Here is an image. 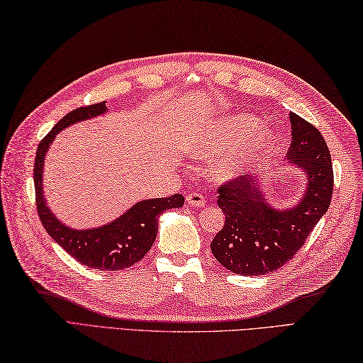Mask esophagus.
Returning <instances> with one entry per match:
<instances>
[{"label":"esophagus","mask_w":363,"mask_h":363,"mask_svg":"<svg viewBox=\"0 0 363 363\" xmlns=\"http://www.w3.org/2000/svg\"><path fill=\"white\" fill-rule=\"evenodd\" d=\"M186 202L192 206H203L205 205V197L202 194H199V192H191L186 197Z\"/></svg>","instance_id":"esophagus-1"}]
</instances>
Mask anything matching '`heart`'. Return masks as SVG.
I'll return each instance as SVG.
<instances>
[{"mask_svg":"<svg viewBox=\"0 0 363 363\" xmlns=\"http://www.w3.org/2000/svg\"><path fill=\"white\" fill-rule=\"evenodd\" d=\"M257 130L258 119L254 116L225 117L199 131L189 144V152L201 160H216L213 164L214 179H238L274 143L271 131L257 133Z\"/></svg>","mask_w":363,"mask_h":363,"instance_id":"1","label":"heart"}]
</instances>
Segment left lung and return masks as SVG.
<instances>
[{"label": "left lung", "mask_w": 363, "mask_h": 363, "mask_svg": "<svg viewBox=\"0 0 363 363\" xmlns=\"http://www.w3.org/2000/svg\"><path fill=\"white\" fill-rule=\"evenodd\" d=\"M290 123L288 160L308 180L298 205L284 211L272 208L254 177L242 175L218 188V206L225 223L211 241V252L235 274L264 276L284 266L304 246L330 205L334 171L326 140L298 114L290 113Z\"/></svg>", "instance_id": "1"}]
</instances>
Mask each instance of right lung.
<instances>
[{"mask_svg":"<svg viewBox=\"0 0 363 363\" xmlns=\"http://www.w3.org/2000/svg\"><path fill=\"white\" fill-rule=\"evenodd\" d=\"M106 109L105 101L73 109L40 140L34 162L35 205L47 233L77 262L87 268L100 271H119L130 268L149 252L158 233L160 214L169 208H180L184 197L182 194H174L164 199H149V201L138 202L113 223L97 228H87V230H73L59 223L43 197V158L59 131L67 128L72 123L100 116Z\"/></svg>","mask_w":363,"mask_h":363,"instance_id":"right-lung-1","label":"right lung"}]
</instances>
